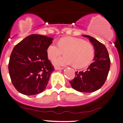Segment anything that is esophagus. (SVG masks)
<instances>
[{
	"label": "esophagus",
	"instance_id": "34e87169",
	"mask_svg": "<svg viewBox=\"0 0 123 123\" xmlns=\"http://www.w3.org/2000/svg\"><path fill=\"white\" fill-rule=\"evenodd\" d=\"M55 68L56 70H60L64 69V68H63V67H56Z\"/></svg>",
	"mask_w": 123,
	"mask_h": 123
}]
</instances>
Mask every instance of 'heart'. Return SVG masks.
<instances>
[{
	"label": "heart",
	"instance_id": "1",
	"mask_svg": "<svg viewBox=\"0 0 123 123\" xmlns=\"http://www.w3.org/2000/svg\"><path fill=\"white\" fill-rule=\"evenodd\" d=\"M46 51L50 59L56 57L64 51L66 55L53 60L56 66L74 65L76 68H82L88 66L94 57V48L90 42L71 36L61 38L57 44L51 43Z\"/></svg>",
	"mask_w": 123,
	"mask_h": 123
}]
</instances>
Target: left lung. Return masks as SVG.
Returning <instances> with one entry per match:
<instances>
[{
  "mask_svg": "<svg viewBox=\"0 0 123 123\" xmlns=\"http://www.w3.org/2000/svg\"><path fill=\"white\" fill-rule=\"evenodd\" d=\"M83 36L88 38L94 46L93 62L86 70L75 72L74 79L69 82L72 88L78 92L92 93L100 89L105 83L109 72L110 60L103 44L90 36Z\"/></svg>",
  "mask_w": 123,
  "mask_h": 123,
  "instance_id": "8db88e82",
  "label": "left lung"
}]
</instances>
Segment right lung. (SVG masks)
Listing matches in <instances>:
<instances>
[{
	"instance_id": "1",
	"label": "right lung",
	"mask_w": 123,
	"mask_h": 123,
	"mask_svg": "<svg viewBox=\"0 0 123 123\" xmlns=\"http://www.w3.org/2000/svg\"><path fill=\"white\" fill-rule=\"evenodd\" d=\"M53 40L33 34L14 46L9 60V72L13 85L20 93L33 96L45 90L55 70L46 51Z\"/></svg>"
}]
</instances>
